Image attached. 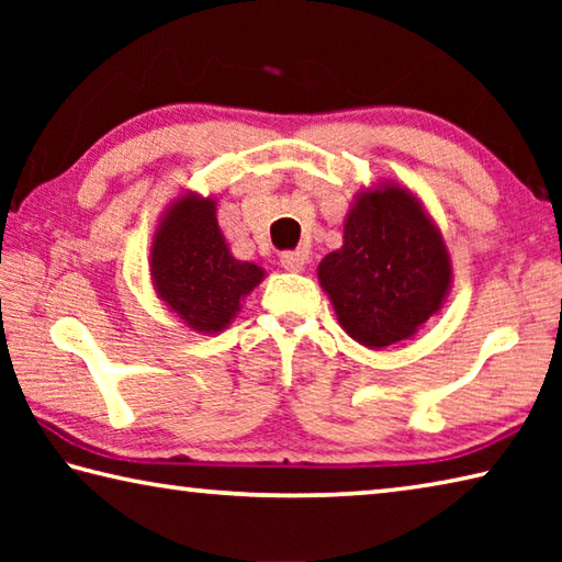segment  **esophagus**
<instances>
[{"instance_id":"34e87169","label":"esophagus","mask_w":562,"mask_h":562,"mask_svg":"<svg viewBox=\"0 0 562 562\" xmlns=\"http://www.w3.org/2000/svg\"><path fill=\"white\" fill-rule=\"evenodd\" d=\"M304 252H300V250H288V252H282L280 255V265L288 272H300L302 268H304Z\"/></svg>"}]
</instances>
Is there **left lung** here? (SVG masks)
Instances as JSON below:
<instances>
[{
  "label": "left lung",
  "instance_id": "left-lung-1",
  "mask_svg": "<svg viewBox=\"0 0 562 562\" xmlns=\"http://www.w3.org/2000/svg\"><path fill=\"white\" fill-rule=\"evenodd\" d=\"M319 282L341 327L382 349L408 339L449 292L441 235L404 188L367 190L345 223V245L319 262Z\"/></svg>",
  "mask_w": 562,
  "mask_h": 562
}]
</instances>
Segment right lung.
I'll list each match as a JSON object with an SVG mask.
<instances>
[{"mask_svg": "<svg viewBox=\"0 0 562 562\" xmlns=\"http://www.w3.org/2000/svg\"><path fill=\"white\" fill-rule=\"evenodd\" d=\"M156 290L188 327L221 331L240 300L262 280L252 262L235 260L221 235L213 201L183 198L170 207L150 247Z\"/></svg>", "mask_w": 562, "mask_h": 562, "instance_id": "1", "label": "right lung"}]
</instances>
